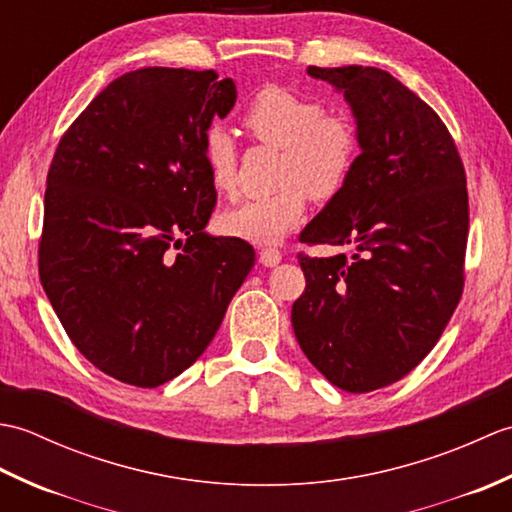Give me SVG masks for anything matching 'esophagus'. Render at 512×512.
<instances>
[{
	"instance_id": "obj_1",
	"label": "esophagus",
	"mask_w": 512,
	"mask_h": 512,
	"mask_svg": "<svg viewBox=\"0 0 512 512\" xmlns=\"http://www.w3.org/2000/svg\"><path fill=\"white\" fill-rule=\"evenodd\" d=\"M259 262H262L268 268L277 266L281 262V250H277V248H262V253H259Z\"/></svg>"
}]
</instances>
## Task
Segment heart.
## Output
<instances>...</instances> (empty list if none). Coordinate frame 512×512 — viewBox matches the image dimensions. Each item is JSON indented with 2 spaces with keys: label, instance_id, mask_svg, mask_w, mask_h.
Returning a JSON list of instances; mask_svg holds the SVG:
<instances>
[{
  "label": "heart",
  "instance_id": "obj_1",
  "mask_svg": "<svg viewBox=\"0 0 512 512\" xmlns=\"http://www.w3.org/2000/svg\"><path fill=\"white\" fill-rule=\"evenodd\" d=\"M244 125L259 143L279 147V187L250 198L220 217L228 235L255 244H275L306 213L308 198L328 202L341 193L356 165L358 136L345 116L279 85L259 90L244 112ZM202 158L211 187L231 198L237 193V147L228 129L215 125L204 136Z\"/></svg>",
  "mask_w": 512,
  "mask_h": 512
}]
</instances>
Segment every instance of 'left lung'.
Wrapping results in <instances>:
<instances>
[{"label": "left lung", "mask_w": 512, "mask_h": 512, "mask_svg": "<svg viewBox=\"0 0 512 512\" xmlns=\"http://www.w3.org/2000/svg\"><path fill=\"white\" fill-rule=\"evenodd\" d=\"M308 74L343 94L361 154L299 237L352 246V255H299L306 290L292 306V330L332 385L365 394L407 376L458 306L466 176L440 116L389 72L310 65Z\"/></svg>", "instance_id": "8db88e82"}]
</instances>
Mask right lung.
<instances>
[{
	"label": "right lung",
	"instance_id": "obj_1",
	"mask_svg": "<svg viewBox=\"0 0 512 512\" xmlns=\"http://www.w3.org/2000/svg\"><path fill=\"white\" fill-rule=\"evenodd\" d=\"M235 101L213 70L127 72L52 158L41 284L76 350L121 383L158 387L198 361L255 266L244 239L204 231V136Z\"/></svg>",
	"mask_w": 512,
	"mask_h": 512
}]
</instances>
